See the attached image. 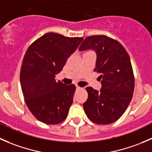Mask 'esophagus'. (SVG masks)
<instances>
[{"instance_id": "esophagus-1", "label": "esophagus", "mask_w": 152, "mask_h": 152, "mask_svg": "<svg viewBox=\"0 0 152 152\" xmlns=\"http://www.w3.org/2000/svg\"><path fill=\"white\" fill-rule=\"evenodd\" d=\"M76 89H77V90H82V87H79V86H78V85H76Z\"/></svg>"}]
</instances>
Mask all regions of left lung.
<instances>
[{
    "label": "left lung",
    "mask_w": 152,
    "mask_h": 152,
    "mask_svg": "<svg viewBox=\"0 0 152 152\" xmlns=\"http://www.w3.org/2000/svg\"><path fill=\"white\" fill-rule=\"evenodd\" d=\"M87 49L97 55L94 70L101 73L102 88H86L88 98L84 110L94 123L112 124L121 117L132 99L134 78L129 56L118 41L105 35L86 37L79 50Z\"/></svg>",
    "instance_id": "8db88e82"
}]
</instances>
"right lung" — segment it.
<instances>
[{
    "label": "right lung",
    "mask_w": 152,
    "mask_h": 152,
    "mask_svg": "<svg viewBox=\"0 0 152 152\" xmlns=\"http://www.w3.org/2000/svg\"><path fill=\"white\" fill-rule=\"evenodd\" d=\"M82 40L50 32L27 49L20 69L21 88L28 110L39 121L57 124L67 118L76 86L56 82L55 77Z\"/></svg>",
    "instance_id": "1"
}]
</instances>
